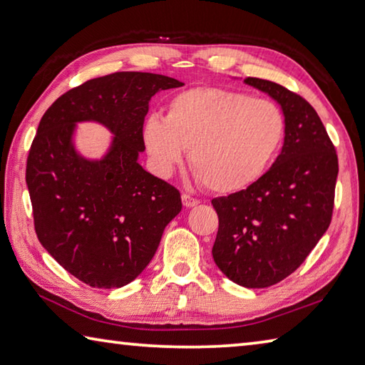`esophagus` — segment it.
Instances as JSON below:
<instances>
[{"mask_svg":"<svg viewBox=\"0 0 365 365\" xmlns=\"http://www.w3.org/2000/svg\"><path fill=\"white\" fill-rule=\"evenodd\" d=\"M182 202H183L185 207H195V206L200 205V200H196V197H191L190 195L183 193L182 195Z\"/></svg>","mask_w":365,"mask_h":365,"instance_id":"esophagus-1","label":"esophagus"}]
</instances>
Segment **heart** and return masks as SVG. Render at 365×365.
I'll return each instance as SVG.
<instances>
[{
	"label": "heart",
	"mask_w": 365,
	"mask_h": 365,
	"mask_svg": "<svg viewBox=\"0 0 365 365\" xmlns=\"http://www.w3.org/2000/svg\"><path fill=\"white\" fill-rule=\"evenodd\" d=\"M285 127L275 103L202 86L172 98L165 117H148L143 141L160 177H169L190 150L196 177L211 191L227 195L264 175L280 150Z\"/></svg>",
	"instance_id": "heart-1"
}]
</instances>
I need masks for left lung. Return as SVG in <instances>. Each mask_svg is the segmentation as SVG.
Returning a JSON list of instances; mask_svg holds the SVG:
<instances>
[{"label": "left lung", "instance_id": "obj_1", "mask_svg": "<svg viewBox=\"0 0 365 365\" xmlns=\"http://www.w3.org/2000/svg\"><path fill=\"white\" fill-rule=\"evenodd\" d=\"M285 115V141L272 168L246 190L212 200L217 267L246 288H267L306 261L327 232L335 201L338 156L316 109L270 80L245 78Z\"/></svg>", "mask_w": 365, "mask_h": 365}]
</instances>
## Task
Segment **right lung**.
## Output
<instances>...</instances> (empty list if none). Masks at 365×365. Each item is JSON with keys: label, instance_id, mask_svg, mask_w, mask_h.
Wrapping results in <instances>:
<instances>
[{"label": "right lung", "instance_id": "add662e5", "mask_svg": "<svg viewBox=\"0 0 365 365\" xmlns=\"http://www.w3.org/2000/svg\"><path fill=\"white\" fill-rule=\"evenodd\" d=\"M182 85L159 73H109L69 90L41 117L26 170L35 232L86 285L120 288L137 279L182 211L178 190L138 163L151 98ZM78 121H98L115 135L101 160L75 150Z\"/></svg>", "mask_w": 365, "mask_h": 365}]
</instances>
